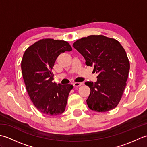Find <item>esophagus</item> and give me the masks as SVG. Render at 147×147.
<instances>
[{"mask_svg":"<svg viewBox=\"0 0 147 147\" xmlns=\"http://www.w3.org/2000/svg\"><path fill=\"white\" fill-rule=\"evenodd\" d=\"M82 85H83V83H82V82H75V83H73V85H74V86H76V87L80 86Z\"/></svg>","mask_w":147,"mask_h":147,"instance_id":"esophagus-1","label":"esophagus"}]
</instances>
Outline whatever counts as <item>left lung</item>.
<instances>
[{
  "instance_id": "obj_1",
  "label": "left lung",
  "mask_w": 147,
  "mask_h": 147,
  "mask_svg": "<svg viewBox=\"0 0 147 147\" xmlns=\"http://www.w3.org/2000/svg\"><path fill=\"white\" fill-rule=\"evenodd\" d=\"M85 59L88 66H93L98 74L97 80L86 82L90 93L86 103L96 112L114 109L120 102L126 86L129 62L125 50L114 38L104 35H90L73 43Z\"/></svg>"
}]
</instances>
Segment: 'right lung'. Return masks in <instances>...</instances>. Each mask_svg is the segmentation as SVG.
Segmentation results:
<instances>
[{
    "instance_id": "obj_1",
    "label": "right lung",
    "mask_w": 147,
    "mask_h": 147,
    "mask_svg": "<svg viewBox=\"0 0 147 147\" xmlns=\"http://www.w3.org/2000/svg\"><path fill=\"white\" fill-rule=\"evenodd\" d=\"M63 40L42 39L24 52L21 70L26 90L34 105L42 113L57 115L64 112L73 86L53 83L52 69L58 56L71 51Z\"/></svg>"
}]
</instances>
